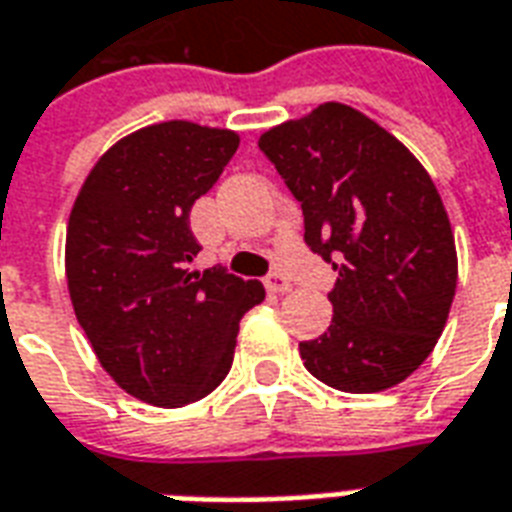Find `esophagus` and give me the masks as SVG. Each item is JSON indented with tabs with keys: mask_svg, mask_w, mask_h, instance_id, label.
Listing matches in <instances>:
<instances>
[{
	"mask_svg": "<svg viewBox=\"0 0 512 512\" xmlns=\"http://www.w3.org/2000/svg\"><path fill=\"white\" fill-rule=\"evenodd\" d=\"M266 288L271 290V293H288L293 285H290V279L285 277V274H277V271H274V274H268L266 277Z\"/></svg>",
	"mask_w": 512,
	"mask_h": 512,
	"instance_id": "esophagus-1",
	"label": "esophagus"
}]
</instances>
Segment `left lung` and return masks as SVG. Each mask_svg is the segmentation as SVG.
<instances>
[{
  "label": "left lung",
  "instance_id": "obj_1",
  "mask_svg": "<svg viewBox=\"0 0 512 512\" xmlns=\"http://www.w3.org/2000/svg\"><path fill=\"white\" fill-rule=\"evenodd\" d=\"M301 202L304 241L337 271L332 326L299 343L323 384L367 395L406 381L433 351L458 285L450 219L403 142L345 104L260 136Z\"/></svg>",
  "mask_w": 512,
  "mask_h": 512
}]
</instances>
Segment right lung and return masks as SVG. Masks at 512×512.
I'll list each match as a JSON object with an SVG mask.
<instances>
[{
  "label": "right lung",
  "mask_w": 512,
  "mask_h": 512,
  "mask_svg": "<svg viewBox=\"0 0 512 512\" xmlns=\"http://www.w3.org/2000/svg\"><path fill=\"white\" fill-rule=\"evenodd\" d=\"M238 134L169 120L98 158L73 202L65 274L76 321L128 395L178 408L230 373L238 321L266 299L257 279L189 271L202 246L191 205L227 167Z\"/></svg>",
  "instance_id": "1"
}]
</instances>
